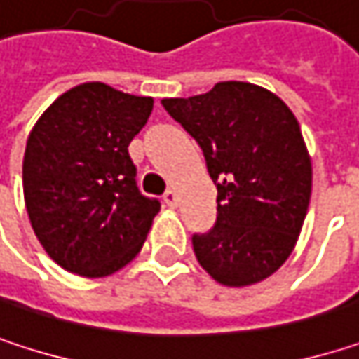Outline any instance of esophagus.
Here are the masks:
<instances>
[{
	"label": "esophagus",
	"mask_w": 359,
	"mask_h": 359,
	"mask_svg": "<svg viewBox=\"0 0 359 359\" xmlns=\"http://www.w3.org/2000/svg\"><path fill=\"white\" fill-rule=\"evenodd\" d=\"M164 203H166L168 208H177V205H179V195H177L172 189H168V191L164 193Z\"/></svg>",
	"instance_id": "1"
}]
</instances>
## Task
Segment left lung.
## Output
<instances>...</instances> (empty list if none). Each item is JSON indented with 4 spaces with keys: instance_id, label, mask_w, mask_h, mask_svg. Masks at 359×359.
Returning a JSON list of instances; mask_svg holds the SVG:
<instances>
[{
    "instance_id": "left-lung-1",
    "label": "left lung",
    "mask_w": 359,
    "mask_h": 359,
    "mask_svg": "<svg viewBox=\"0 0 359 359\" xmlns=\"http://www.w3.org/2000/svg\"><path fill=\"white\" fill-rule=\"evenodd\" d=\"M162 106L199 143L218 189L216 224L191 239L197 262L224 287L268 278L295 248L312 195L297 118L272 91L241 81Z\"/></svg>"
}]
</instances>
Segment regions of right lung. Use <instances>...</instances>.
I'll return each mask as SVG.
<instances>
[{
  "instance_id": "obj_1",
  "label": "right lung",
  "mask_w": 359,
  "mask_h": 359,
  "mask_svg": "<svg viewBox=\"0 0 359 359\" xmlns=\"http://www.w3.org/2000/svg\"><path fill=\"white\" fill-rule=\"evenodd\" d=\"M151 109V97L83 83L35 122L22 160L25 203L39 243L64 270L109 276L143 248L160 201L139 193L128 143Z\"/></svg>"
}]
</instances>
